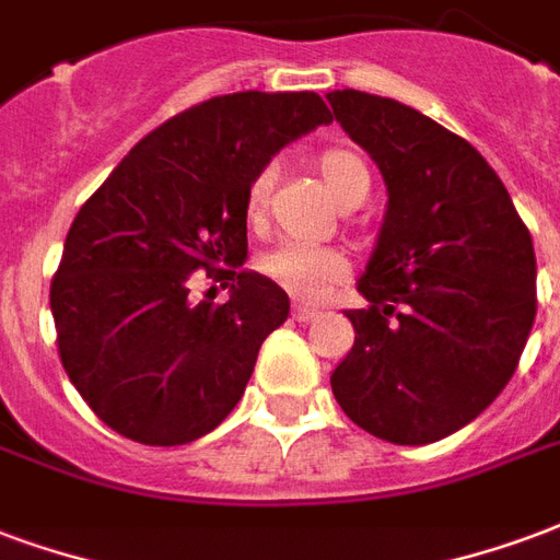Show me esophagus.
I'll use <instances>...</instances> for the list:
<instances>
[{"label":"esophagus","instance_id":"esophagus-1","mask_svg":"<svg viewBox=\"0 0 560 560\" xmlns=\"http://www.w3.org/2000/svg\"><path fill=\"white\" fill-rule=\"evenodd\" d=\"M317 317H320V312H317V308H308V305H296V308H293V320L296 323H312L317 320Z\"/></svg>","mask_w":560,"mask_h":560}]
</instances>
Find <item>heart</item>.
Returning <instances> with one entry per match:
<instances>
[{
	"mask_svg": "<svg viewBox=\"0 0 560 560\" xmlns=\"http://www.w3.org/2000/svg\"><path fill=\"white\" fill-rule=\"evenodd\" d=\"M317 172H320L323 186L329 189V196L341 207L355 205L368 196L371 189V172L359 153L347 148H329L317 156ZM272 165L260 168L252 177L246 189V217L258 219L267 210L269 189H272ZM258 269L272 284H279L281 291L291 293L293 300L317 302L341 284L350 276V260L343 258L335 248H314L296 246V243H281L269 248L258 258Z\"/></svg>",
	"mask_w": 560,
	"mask_h": 560,
	"instance_id": "heart-1",
	"label": "heart"
}]
</instances>
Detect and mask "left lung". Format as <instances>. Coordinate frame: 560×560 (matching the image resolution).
Returning <instances> with one entry per match:
<instances>
[{
  "mask_svg": "<svg viewBox=\"0 0 560 560\" xmlns=\"http://www.w3.org/2000/svg\"><path fill=\"white\" fill-rule=\"evenodd\" d=\"M326 101L388 189L335 400L376 439L430 445L478 418L520 364L537 314L532 234L466 139L388 97Z\"/></svg>",
  "mask_w": 560,
  "mask_h": 560,
  "instance_id": "1",
  "label": "left lung"
}]
</instances>
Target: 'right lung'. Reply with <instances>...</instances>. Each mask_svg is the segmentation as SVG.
Instances as JSON below:
<instances>
[{
    "instance_id": "right-lung-1",
    "label": "right lung",
    "mask_w": 560,
    "mask_h": 560,
    "mask_svg": "<svg viewBox=\"0 0 560 560\" xmlns=\"http://www.w3.org/2000/svg\"><path fill=\"white\" fill-rule=\"evenodd\" d=\"M332 121L314 91H237L160 124L80 207L49 284L59 355L103 424L186 445L246 392L291 300L246 260V189L284 144ZM207 271L225 306L188 300Z\"/></svg>"
}]
</instances>
